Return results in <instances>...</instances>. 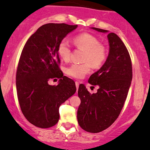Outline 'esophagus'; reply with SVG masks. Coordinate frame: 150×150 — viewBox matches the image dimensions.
<instances>
[{"label":"esophagus","instance_id":"1","mask_svg":"<svg viewBox=\"0 0 150 150\" xmlns=\"http://www.w3.org/2000/svg\"><path fill=\"white\" fill-rule=\"evenodd\" d=\"M75 85H76V89H77H77H78V87H79V82H75Z\"/></svg>","mask_w":150,"mask_h":150}]
</instances>
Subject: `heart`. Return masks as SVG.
I'll list each match as a JSON object with an SVG mask.
<instances>
[{"label": "heart", "mask_w": 150, "mask_h": 150, "mask_svg": "<svg viewBox=\"0 0 150 150\" xmlns=\"http://www.w3.org/2000/svg\"><path fill=\"white\" fill-rule=\"evenodd\" d=\"M77 49L85 51L82 58L84 63H75L65 70L70 77L75 79H82L89 73L91 65L94 68H101L108 57V50L104 44L99 42V39L92 34L81 33L73 39ZM58 56L64 61H69L71 56V48L65 40L59 42L57 48Z\"/></svg>", "instance_id": "1"}]
</instances>
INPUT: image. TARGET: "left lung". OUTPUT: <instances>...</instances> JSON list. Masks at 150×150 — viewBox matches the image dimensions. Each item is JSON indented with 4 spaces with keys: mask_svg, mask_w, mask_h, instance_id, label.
<instances>
[{
    "mask_svg": "<svg viewBox=\"0 0 150 150\" xmlns=\"http://www.w3.org/2000/svg\"><path fill=\"white\" fill-rule=\"evenodd\" d=\"M92 29L108 32L102 29ZM109 53L103 66L89 77L88 82L99 88L90 94L84 85L79 86L81 103L77 121L83 130L97 133L113 124L120 115L126 99L132 78V62L124 43L117 34L109 33Z\"/></svg>",
    "mask_w": 150,
    "mask_h": 150,
    "instance_id": "8db88e82",
    "label": "left lung"
}]
</instances>
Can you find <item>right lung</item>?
<instances>
[{
	"instance_id": "1",
	"label": "right lung",
	"mask_w": 150,
	"mask_h": 150,
	"mask_svg": "<svg viewBox=\"0 0 150 150\" xmlns=\"http://www.w3.org/2000/svg\"><path fill=\"white\" fill-rule=\"evenodd\" d=\"M77 25L48 23L42 25L26 42L19 60L16 87L21 111L38 128L53 126L59 120V107L76 92L75 82L63 76L57 48L59 42ZM60 79L56 86L51 79Z\"/></svg>"
}]
</instances>
